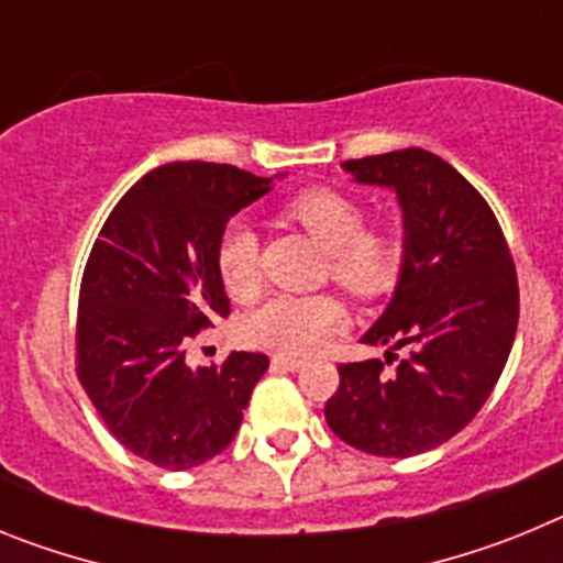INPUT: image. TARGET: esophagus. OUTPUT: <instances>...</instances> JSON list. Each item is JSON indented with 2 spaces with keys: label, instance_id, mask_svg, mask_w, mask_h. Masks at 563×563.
I'll use <instances>...</instances> for the list:
<instances>
[{
  "label": "esophagus",
  "instance_id": "esophagus-1",
  "mask_svg": "<svg viewBox=\"0 0 563 563\" xmlns=\"http://www.w3.org/2000/svg\"><path fill=\"white\" fill-rule=\"evenodd\" d=\"M271 366L278 372H298V369H305V361L292 355H273Z\"/></svg>",
  "mask_w": 563,
  "mask_h": 563
}]
</instances>
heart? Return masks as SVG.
Wrapping results in <instances>:
<instances>
[{"label":"heart","mask_w":563,"mask_h":563,"mask_svg":"<svg viewBox=\"0 0 563 563\" xmlns=\"http://www.w3.org/2000/svg\"><path fill=\"white\" fill-rule=\"evenodd\" d=\"M285 217L305 228L327 251V273L352 298L372 301L395 287L402 267V239L391 225H363V206L338 188H305L290 197ZM217 273L233 298H251L258 287V242L247 222L236 220L217 242ZM343 324V307L330 292H276L242 318V338L258 350L305 355L318 350Z\"/></svg>","instance_id":"1"}]
</instances>
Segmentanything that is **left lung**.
Here are the masks:
<instances>
[{"label":"left lung","mask_w":563,"mask_h":563,"mask_svg":"<svg viewBox=\"0 0 563 563\" xmlns=\"http://www.w3.org/2000/svg\"><path fill=\"white\" fill-rule=\"evenodd\" d=\"M343 168L397 194L406 239L395 296L361 338L389 343L393 372L377 357L341 363L324 415L352 449L402 460L460 434L494 391L519 324L516 265L485 197L437 154L400 148Z\"/></svg>","instance_id":"left-lung-1"}]
</instances>
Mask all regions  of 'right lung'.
Segmentation results:
<instances>
[{
	"label": "right lung",
	"mask_w": 563,
	"mask_h": 563,
	"mask_svg": "<svg viewBox=\"0 0 563 563\" xmlns=\"http://www.w3.org/2000/svg\"><path fill=\"white\" fill-rule=\"evenodd\" d=\"M271 183L222 163H166L123 194L89 253L78 380L114 440L152 465L188 471L225 451L271 366L258 352L186 363L191 338L231 312L217 242Z\"/></svg>",
	"instance_id": "1"
}]
</instances>
